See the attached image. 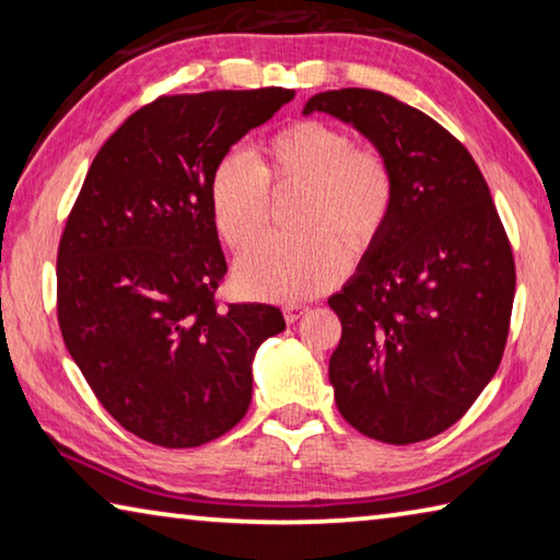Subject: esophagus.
Wrapping results in <instances>:
<instances>
[{"label": "esophagus", "instance_id": "obj_1", "mask_svg": "<svg viewBox=\"0 0 560 560\" xmlns=\"http://www.w3.org/2000/svg\"><path fill=\"white\" fill-rule=\"evenodd\" d=\"M308 314V306L306 303H287L283 306V318L289 320V324H293V320H299Z\"/></svg>", "mask_w": 560, "mask_h": 560}]
</instances>
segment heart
Wrapping results in <instances>:
<instances>
[{"instance_id": "1", "label": "heart", "mask_w": 560, "mask_h": 560, "mask_svg": "<svg viewBox=\"0 0 560 560\" xmlns=\"http://www.w3.org/2000/svg\"><path fill=\"white\" fill-rule=\"evenodd\" d=\"M273 192L299 189V234H269L252 244L234 267L246 296L301 301L343 277L346 254L365 257L393 222L397 175L371 145H353L350 132L318 118L293 120L264 140L257 158L224 155L212 167L207 202L217 234L244 249L269 220Z\"/></svg>"}]
</instances>
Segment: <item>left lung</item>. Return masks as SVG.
I'll return each mask as SVG.
<instances>
[{
	"label": "left lung",
	"mask_w": 560,
	"mask_h": 560,
	"mask_svg": "<svg viewBox=\"0 0 560 560\" xmlns=\"http://www.w3.org/2000/svg\"><path fill=\"white\" fill-rule=\"evenodd\" d=\"M324 110L390 160L397 205L383 240L328 299L343 326L328 363L348 424L387 444L452 428L494 377L514 308V252L481 170L428 113L371 89L324 91Z\"/></svg>",
	"instance_id": "8db88e82"
}]
</instances>
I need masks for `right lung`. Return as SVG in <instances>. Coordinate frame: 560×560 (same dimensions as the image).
<instances>
[{
  "instance_id": "add662e5",
  "label": "right lung",
  "mask_w": 560,
  "mask_h": 560,
  "mask_svg": "<svg viewBox=\"0 0 560 560\" xmlns=\"http://www.w3.org/2000/svg\"><path fill=\"white\" fill-rule=\"evenodd\" d=\"M289 89L160 96L93 158L56 257V318L75 365L120 428L200 447L249 410L252 360L287 324L269 303H226L207 183Z\"/></svg>"
}]
</instances>
